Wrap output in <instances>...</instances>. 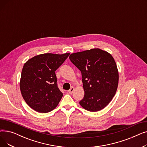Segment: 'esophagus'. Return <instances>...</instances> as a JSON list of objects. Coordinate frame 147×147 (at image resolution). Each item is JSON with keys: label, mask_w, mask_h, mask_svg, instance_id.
<instances>
[{"label": "esophagus", "mask_w": 147, "mask_h": 147, "mask_svg": "<svg viewBox=\"0 0 147 147\" xmlns=\"http://www.w3.org/2000/svg\"><path fill=\"white\" fill-rule=\"evenodd\" d=\"M74 87H72L71 88H70V89H69V90H68V92L69 94H71L73 92V91H74Z\"/></svg>", "instance_id": "1"}]
</instances>
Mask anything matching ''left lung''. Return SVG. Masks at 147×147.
Segmentation results:
<instances>
[{
	"label": "left lung",
	"mask_w": 147,
	"mask_h": 147,
	"mask_svg": "<svg viewBox=\"0 0 147 147\" xmlns=\"http://www.w3.org/2000/svg\"><path fill=\"white\" fill-rule=\"evenodd\" d=\"M69 58L82 73L84 95L80 105L92 112L103 109L118 86L119 73L113 57L96 48L72 53Z\"/></svg>",
	"instance_id": "left-lung-1"
}]
</instances>
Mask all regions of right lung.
Masks as SVG:
<instances>
[{
  "instance_id": "right-lung-1",
  "label": "right lung",
  "mask_w": 147,
  "mask_h": 147,
  "mask_svg": "<svg viewBox=\"0 0 147 147\" xmlns=\"http://www.w3.org/2000/svg\"><path fill=\"white\" fill-rule=\"evenodd\" d=\"M69 53H43L28 59L22 68L20 90L26 103L34 110L48 113L58 105L63 94L57 84L55 71Z\"/></svg>"
}]
</instances>
